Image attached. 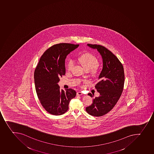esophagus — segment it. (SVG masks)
Listing matches in <instances>:
<instances>
[{
    "instance_id": "1",
    "label": "esophagus",
    "mask_w": 154,
    "mask_h": 154,
    "mask_svg": "<svg viewBox=\"0 0 154 154\" xmlns=\"http://www.w3.org/2000/svg\"><path fill=\"white\" fill-rule=\"evenodd\" d=\"M76 94L78 96H81L83 94V93H82L81 91H78L77 92V93H76Z\"/></svg>"
}]
</instances>
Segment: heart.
<instances>
[{
    "instance_id": "obj_1",
    "label": "heart",
    "mask_w": 154,
    "mask_h": 154,
    "mask_svg": "<svg viewBox=\"0 0 154 154\" xmlns=\"http://www.w3.org/2000/svg\"><path fill=\"white\" fill-rule=\"evenodd\" d=\"M78 60L85 70H90L93 74L98 72L99 66L98 64L97 58L90 53H85L79 56ZM74 66V62L72 60H69L67 65L68 71H71Z\"/></svg>"
}]
</instances>
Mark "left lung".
<instances>
[{"mask_svg": "<svg viewBox=\"0 0 154 154\" xmlns=\"http://www.w3.org/2000/svg\"><path fill=\"white\" fill-rule=\"evenodd\" d=\"M88 46L100 53L103 69L99 76V82L95 86L100 96L93 99L92 104L85 109L90 115L101 116L114 108L122 94L125 83L124 69L118 58L106 47L91 44H88ZM88 95L93 97L91 93Z\"/></svg>", "mask_w": 154, "mask_h": 154, "instance_id": "obj_1", "label": "left lung"}]
</instances>
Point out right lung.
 Returning <instances> with one entry per match:
<instances>
[{
    "label": "right lung",
    "instance_id": "right-lung-1",
    "mask_svg": "<svg viewBox=\"0 0 154 154\" xmlns=\"http://www.w3.org/2000/svg\"><path fill=\"white\" fill-rule=\"evenodd\" d=\"M79 45L59 43L46 50L34 73L35 87L40 103L53 115H61L69 109V102L76 96L72 89L60 90L59 78L65 75V59Z\"/></svg>",
    "mask_w": 154,
    "mask_h": 154
}]
</instances>
